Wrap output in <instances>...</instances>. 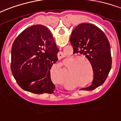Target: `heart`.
<instances>
[{"instance_id": "heart-1", "label": "heart", "mask_w": 121, "mask_h": 121, "mask_svg": "<svg viewBox=\"0 0 121 121\" xmlns=\"http://www.w3.org/2000/svg\"><path fill=\"white\" fill-rule=\"evenodd\" d=\"M72 60L70 62L67 64V70L69 74L72 77L75 83L78 84H86L88 83L93 75L94 69L89 60L84 57L74 56L68 58L65 60V64H66L69 60ZM89 62L90 65L88 64ZM90 66H89V65ZM93 72L92 73V72ZM92 79L89 84L93 81Z\"/></svg>"}]
</instances>
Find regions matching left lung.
Here are the masks:
<instances>
[{"label":"left lung","instance_id":"1","mask_svg":"<svg viewBox=\"0 0 121 121\" xmlns=\"http://www.w3.org/2000/svg\"><path fill=\"white\" fill-rule=\"evenodd\" d=\"M70 40L73 53L84 55L94 69L91 85L82 89H96L105 81L112 67L110 46L107 36L96 26L83 23L73 29Z\"/></svg>","mask_w":121,"mask_h":121}]
</instances>
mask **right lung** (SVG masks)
<instances>
[{"instance_id": "obj_1", "label": "right lung", "mask_w": 121, "mask_h": 121, "mask_svg": "<svg viewBox=\"0 0 121 121\" xmlns=\"http://www.w3.org/2000/svg\"><path fill=\"white\" fill-rule=\"evenodd\" d=\"M59 49L50 31L37 25L26 28L14 41L11 69L17 84L35 94L54 93L50 70Z\"/></svg>"}]
</instances>
